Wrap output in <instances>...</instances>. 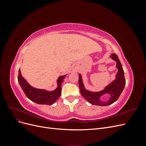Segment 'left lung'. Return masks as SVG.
Segmentation results:
<instances>
[{"label":"left lung","instance_id":"left-lung-1","mask_svg":"<svg viewBox=\"0 0 146 146\" xmlns=\"http://www.w3.org/2000/svg\"><path fill=\"white\" fill-rule=\"evenodd\" d=\"M110 57L113 60L116 61V68L118 69V72L117 73L116 78L115 79V80L113 81V82L106 87L105 89L103 91L98 92H92L86 90L83 86L81 75H78V83L80 93L88 102H90L92 105L99 106H107L110 104H112L119 99L123 88L125 87V79L124 77V72H123L120 60H119L117 55L115 54H111ZM105 94H108L110 95V99L106 102L100 101V97Z\"/></svg>","mask_w":146,"mask_h":146}]
</instances>
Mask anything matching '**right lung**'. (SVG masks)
I'll return each mask as SVG.
<instances>
[{
  "mask_svg": "<svg viewBox=\"0 0 146 146\" xmlns=\"http://www.w3.org/2000/svg\"><path fill=\"white\" fill-rule=\"evenodd\" d=\"M65 76H60L57 83L58 87L53 91H46L44 90H39L31 86L25 79L22 77L21 70L19 69L17 80L26 96L34 102L38 104L52 105L58 99L61 92V83L63 82Z\"/></svg>",
  "mask_w": 146,
  "mask_h": 146,
  "instance_id": "1",
  "label": "right lung"
}]
</instances>
